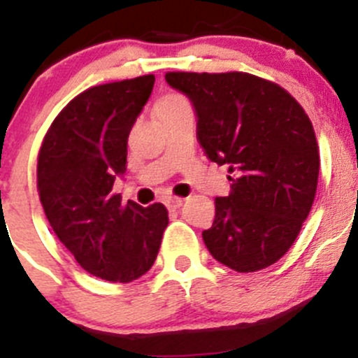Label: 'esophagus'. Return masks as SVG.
Wrapping results in <instances>:
<instances>
[{
	"mask_svg": "<svg viewBox=\"0 0 358 358\" xmlns=\"http://www.w3.org/2000/svg\"><path fill=\"white\" fill-rule=\"evenodd\" d=\"M183 201H185V198H180V196H169V198L166 199L169 208H180V206L183 205Z\"/></svg>",
	"mask_w": 358,
	"mask_h": 358,
	"instance_id": "34e87169",
	"label": "esophagus"
}]
</instances>
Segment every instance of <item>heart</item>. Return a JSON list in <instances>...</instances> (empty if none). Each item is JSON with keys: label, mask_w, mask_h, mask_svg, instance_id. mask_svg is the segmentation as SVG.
Here are the masks:
<instances>
[{"label": "heart", "mask_w": 358, "mask_h": 358, "mask_svg": "<svg viewBox=\"0 0 358 358\" xmlns=\"http://www.w3.org/2000/svg\"><path fill=\"white\" fill-rule=\"evenodd\" d=\"M185 102H189V100L183 95H180V93H166V95H162L155 102V113L166 111V109H171L175 108V106H180V103Z\"/></svg>", "instance_id": "1"}]
</instances>
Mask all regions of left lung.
<instances>
[{
  "label": "left lung",
  "mask_w": 358,
  "mask_h": 358,
  "mask_svg": "<svg viewBox=\"0 0 358 358\" xmlns=\"http://www.w3.org/2000/svg\"><path fill=\"white\" fill-rule=\"evenodd\" d=\"M198 115L206 157L233 173L229 196L215 199L203 240L236 272L279 262L299 236L318 187L320 153L303 108L275 83L247 72H168Z\"/></svg>",
  "instance_id": "8db88e82"
}]
</instances>
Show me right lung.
<instances>
[{
    "label": "right lung",
    "instance_id": "right-lung-1",
    "mask_svg": "<svg viewBox=\"0 0 358 358\" xmlns=\"http://www.w3.org/2000/svg\"><path fill=\"white\" fill-rule=\"evenodd\" d=\"M153 83L148 73L79 93L51 123L38 152L36 189L52 231L86 272L111 282H130L152 268L169 222L162 203L123 205L113 192Z\"/></svg>",
    "mask_w": 358,
    "mask_h": 358
}]
</instances>
